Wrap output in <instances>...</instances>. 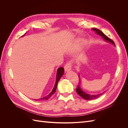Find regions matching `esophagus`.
Masks as SVG:
<instances>
[{
  "instance_id": "34e87169",
  "label": "esophagus",
  "mask_w": 128,
  "mask_h": 128,
  "mask_svg": "<svg viewBox=\"0 0 128 128\" xmlns=\"http://www.w3.org/2000/svg\"><path fill=\"white\" fill-rule=\"evenodd\" d=\"M64 70L66 72H69L72 69V63L70 62H68L64 66Z\"/></svg>"
}]
</instances>
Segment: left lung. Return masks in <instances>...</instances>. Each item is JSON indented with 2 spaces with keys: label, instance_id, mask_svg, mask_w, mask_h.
Returning <instances> with one entry per match:
<instances>
[{
  "label": "left lung",
  "instance_id": "8db88e82",
  "mask_svg": "<svg viewBox=\"0 0 128 128\" xmlns=\"http://www.w3.org/2000/svg\"><path fill=\"white\" fill-rule=\"evenodd\" d=\"M92 30L94 31V32L96 34H99V35H100V36H101L103 40H105L106 42H110V43L112 44L113 45H114V46L115 45V43L112 40H110V38H108L107 36H106L105 34H104L102 31H100V30L98 29H96V28H92ZM79 77H80V75H78ZM79 78H80V77H79ZM80 83L78 84V86H77V88H76V92L77 94H78L81 97H82V98H83L85 100H92V99H96L98 97H99V96H101L103 93H101V94H86V93L85 92H84L82 89L81 88V86H80V85L81 84V80H80Z\"/></svg>",
  "mask_w": 128,
  "mask_h": 128
}]
</instances>
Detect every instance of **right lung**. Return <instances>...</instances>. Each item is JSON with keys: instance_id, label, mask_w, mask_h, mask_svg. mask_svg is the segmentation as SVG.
<instances>
[{"instance_id": "obj_1", "label": "right lung", "mask_w": 128, "mask_h": 128, "mask_svg": "<svg viewBox=\"0 0 128 128\" xmlns=\"http://www.w3.org/2000/svg\"><path fill=\"white\" fill-rule=\"evenodd\" d=\"M26 34V33L25 34H24V35L21 37L24 36L25 34ZM64 68L63 67H59V68L58 69L57 72H56V83H55V85L54 86V88H53L52 91L50 93V94L44 97L43 98H42L40 99H34L35 100H48L51 96H52V94H54L56 91V87H57V85L58 82H59V81L60 80V79L61 78V77L62 76V75L64 74Z\"/></svg>"}]
</instances>
